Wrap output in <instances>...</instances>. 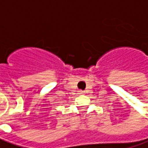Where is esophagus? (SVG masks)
I'll return each mask as SVG.
<instances>
[{"instance_id": "34e87169", "label": "esophagus", "mask_w": 148, "mask_h": 148, "mask_svg": "<svg viewBox=\"0 0 148 148\" xmlns=\"http://www.w3.org/2000/svg\"><path fill=\"white\" fill-rule=\"evenodd\" d=\"M79 94H84V91H81V90H80V91H79Z\"/></svg>"}]
</instances>
